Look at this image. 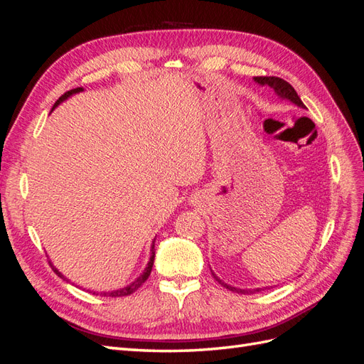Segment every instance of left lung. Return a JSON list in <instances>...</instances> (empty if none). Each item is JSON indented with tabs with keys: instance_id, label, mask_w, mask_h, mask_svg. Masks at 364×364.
<instances>
[{
	"instance_id": "8db88e82",
	"label": "left lung",
	"mask_w": 364,
	"mask_h": 364,
	"mask_svg": "<svg viewBox=\"0 0 364 364\" xmlns=\"http://www.w3.org/2000/svg\"><path fill=\"white\" fill-rule=\"evenodd\" d=\"M255 82L257 83H259V85H267V86H270L272 90H274V92H277L281 98H287V100H290L291 103H294V105H297L299 107H305L304 106V103H302V100L299 98V95L296 94V91H294V87L289 83V82H285L284 79H281V77H255ZM213 277L215 278V281H218L220 284L223 285V287H226L228 290H230V291H235V293H241V294H252V293H255V291H261V289H255V290H243V289H235V287H230V285H228V284H225L222 279H218L215 274L213 273Z\"/></svg>"
}]
</instances>
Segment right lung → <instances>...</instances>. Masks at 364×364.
<instances>
[{
  "label": "right lung",
  "mask_w": 364,
  "mask_h": 364,
  "mask_svg": "<svg viewBox=\"0 0 364 364\" xmlns=\"http://www.w3.org/2000/svg\"><path fill=\"white\" fill-rule=\"evenodd\" d=\"M83 91V87H75V90H71V91H68V92H65L59 100L54 103V106H53V109L56 107L58 105H60L63 100H67L68 97H71L73 94H77V92H82ZM51 109V111H53ZM150 252H151V255H150V261H149V264H147V267L144 269V272H142V274L141 277L136 279V281H134L132 284H129L127 287H124V289H119V290H114V291H107V293H102V294H107V296H112V297H121V296H129V294H132L134 291H136L142 284H144L146 281H147V278L150 277V272H151V267H153V261H155V241H153V245H151V249H150ZM51 264V262H50ZM51 267H53V270H54V273L58 274V277H60V278H63V274L53 266L51 264ZM63 279H67V278H63ZM94 294H95V291H94Z\"/></svg>",
  "instance_id": "right-lung-1"
}]
</instances>
